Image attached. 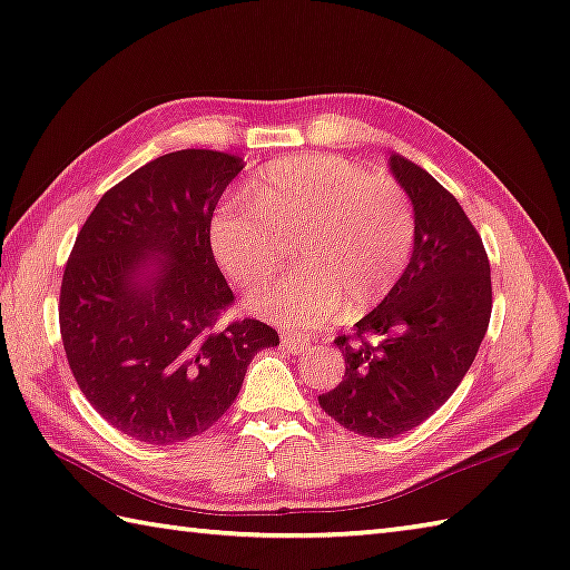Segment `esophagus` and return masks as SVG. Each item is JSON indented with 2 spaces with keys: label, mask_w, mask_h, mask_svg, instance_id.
Wrapping results in <instances>:
<instances>
[{
  "label": "esophagus",
  "mask_w": 570,
  "mask_h": 570,
  "mask_svg": "<svg viewBox=\"0 0 570 570\" xmlns=\"http://www.w3.org/2000/svg\"><path fill=\"white\" fill-rule=\"evenodd\" d=\"M281 337H283V340H281V345H283V350H287V352H305V350L309 347V342L295 337L293 332H283Z\"/></svg>",
  "instance_id": "obj_1"
}]
</instances>
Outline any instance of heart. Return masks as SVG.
Masks as SVG:
<instances>
[{"mask_svg":"<svg viewBox=\"0 0 570 570\" xmlns=\"http://www.w3.org/2000/svg\"><path fill=\"white\" fill-rule=\"evenodd\" d=\"M414 208L402 184L340 156H293L267 166L248 198L213 213L210 248L233 283L250 289L297 267L250 297V307L289 330H317L350 303L364 313L400 283L414 248Z\"/></svg>","mask_w":570,"mask_h":570,"instance_id":"heart-1","label":"heart"}]
</instances>
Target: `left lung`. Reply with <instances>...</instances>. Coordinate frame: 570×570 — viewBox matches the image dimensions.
Instances as JSON below:
<instances>
[{
	"label": "left lung",
	"instance_id": "obj_1",
	"mask_svg": "<svg viewBox=\"0 0 570 570\" xmlns=\"http://www.w3.org/2000/svg\"><path fill=\"white\" fill-rule=\"evenodd\" d=\"M390 166L414 206L410 265L354 335L335 337L345 377L317 396L335 422L374 439L410 432L454 394L491 320L489 255L464 208L410 158Z\"/></svg>",
	"mask_w": 570,
	"mask_h": 570
}]
</instances>
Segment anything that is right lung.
I'll return each mask as SVG.
<instances>
[{"label": "right lung", "instance_id": "add662e5", "mask_svg": "<svg viewBox=\"0 0 570 570\" xmlns=\"http://www.w3.org/2000/svg\"><path fill=\"white\" fill-rule=\"evenodd\" d=\"M243 158L186 148L104 193L63 267L59 327L73 380L118 432L146 444L198 436L228 412L277 332L245 317L210 248V220ZM166 254L154 258L153 253ZM148 264V284L135 281Z\"/></svg>", "mask_w": 570, "mask_h": 570}]
</instances>
